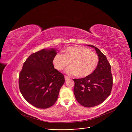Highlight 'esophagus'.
I'll list each match as a JSON object with an SVG mask.
<instances>
[{
  "label": "esophagus",
  "instance_id": "1",
  "mask_svg": "<svg viewBox=\"0 0 132 132\" xmlns=\"http://www.w3.org/2000/svg\"><path fill=\"white\" fill-rule=\"evenodd\" d=\"M69 79H70V78H69V77H68V76H65V79L66 81L69 80Z\"/></svg>",
  "mask_w": 132,
  "mask_h": 132
}]
</instances>
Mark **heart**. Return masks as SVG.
Wrapping results in <instances>:
<instances>
[{
    "label": "heart",
    "instance_id": "b5f03b06",
    "mask_svg": "<svg viewBox=\"0 0 132 132\" xmlns=\"http://www.w3.org/2000/svg\"><path fill=\"white\" fill-rule=\"evenodd\" d=\"M70 62L71 66L67 68L65 72L68 75L84 78L96 70L99 64V57L88 48L73 46L66 48L63 54L56 55L53 61L55 68L58 70L64 69Z\"/></svg>",
    "mask_w": 132,
    "mask_h": 132
}]
</instances>
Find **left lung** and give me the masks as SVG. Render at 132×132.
I'll list each match as a JSON object with an SVG mask.
<instances>
[{
	"instance_id": "left-lung-1",
	"label": "left lung",
	"mask_w": 132,
	"mask_h": 132,
	"mask_svg": "<svg viewBox=\"0 0 132 132\" xmlns=\"http://www.w3.org/2000/svg\"><path fill=\"white\" fill-rule=\"evenodd\" d=\"M95 48L99 57V64L89 76L84 78L73 79L74 95L81 105L90 108L102 103L110 95L113 86L111 65L104 55L97 47Z\"/></svg>"
}]
</instances>
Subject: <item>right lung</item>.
Returning a JSON list of instances; mask_svg holds the SVG:
<instances>
[{
  "instance_id": "obj_1",
  "label": "right lung",
  "mask_w": 132,
  "mask_h": 132,
  "mask_svg": "<svg viewBox=\"0 0 132 132\" xmlns=\"http://www.w3.org/2000/svg\"><path fill=\"white\" fill-rule=\"evenodd\" d=\"M56 51L43 49L32 54L19 73V86L22 95L36 108L47 109L54 105L65 82L63 74L53 64Z\"/></svg>"
}]
</instances>
